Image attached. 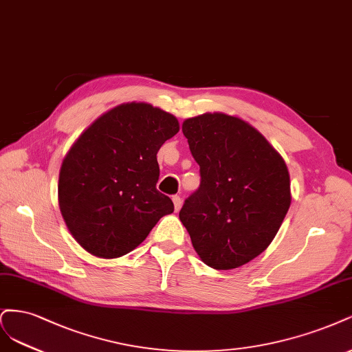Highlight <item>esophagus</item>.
Returning a JSON list of instances; mask_svg holds the SVG:
<instances>
[{"mask_svg": "<svg viewBox=\"0 0 352 352\" xmlns=\"http://www.w3.org/2000/svg\"><path fill=\"white\" fill-rule=\"evenodd\" d=\"M173 201H174V208H175V210L178 212V210H179V208H181V199H179V196H173Z\"/></svg>", "mask_w": 352, "mask_h": 352, "instance_id": "esophagus-1", "label": "esophagus"}]
</instances>
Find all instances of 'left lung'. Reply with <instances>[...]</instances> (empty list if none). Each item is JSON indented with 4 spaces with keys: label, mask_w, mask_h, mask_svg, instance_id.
Here are the masks:
<instances>
[{
    "label": "left lung",
    "mask_w": 352,
    "mask_h": 352,
    "mask_svg": "<svg viewBox=\"0 0 352 352\" xmlns=\"http://www.w3.org/2000/svg\"><path fill=\"white\" fill-rule=\"evenodd\" d=\"M183 133L201 181L179 221L203 263L240 267L266 250L289 209L287 164L252 124L223 112L187 118Z\"/></svg>",
    "instance_id": "8db88e82"
}]
</instances>
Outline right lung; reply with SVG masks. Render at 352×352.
Segmentation results:
<instances>
[{"label":"right lung","instance_id":"add662e5","mask_svg":"<svg viewBox=\"0 0 352 352\" xmlns=\"http://www.w3.org/2000/svg\"><path fill=\"white\" fill-rule=\"evenodd\" d=\"M178 130L169 112L127 102L102 114L70 147L60 169L58 205L87 253L127 254L174 212L173 200L156 190V153Z\"/></svg>","mask_w":352,"mask_h":352}]
</instances>
